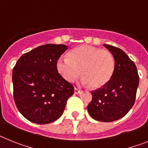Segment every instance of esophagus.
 <instances>
[{"label":"esophagus","instance_id":"1","mask_svg":"<svg viewBox=\"0 0 148 148\" xmlns=\"http://www.w3.org/2000/svg\"><path fill=\"white\" fill-rule=\"evenodd\" d=\"M74 92H75V94H78L81 92V90L78 88H77V87H75V88H74Z\"/></svg>","mask_w":148,"mask_h":148}]
</instances>
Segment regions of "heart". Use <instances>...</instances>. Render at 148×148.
<instances>
[{
  "instance_id": "1",
  "label": "heart",
  "mask_w": 148,
  "mask_h": 148,
  "mask_svg": "<svg viewBox=\"0 0 148 148\" xmlns=\"http://www.w3.org/2000/svg\"><path fill=\"white\" fill-rule=\"evenodd\" d=\"M56 67L66 82H73L82 72V84L99 88L105 85L113 76L115 60L109 51L82 45L70 51L69 58L61 56Z\"/></svg>"
}]
</instances>
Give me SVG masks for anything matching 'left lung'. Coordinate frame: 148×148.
<instances>
[{
	"label": "left lung",
	"mask_w": 148,
	"mask_h": 148,
	"mask_svg": "<svg viewBox=\"0 0 148 148\" xmlns=\"http://www.w3.org/2000/svg\"><path fill=\"white\" fill-rule=\"evenodd\" d=\"M115 60V70L110 80L92 91V101L87 111L94 119L110 122L122 118L134 104L139 77L136 66L119 48L104 44Z\"/></svg>",
	"instance_id": "1"
}]
</instances>
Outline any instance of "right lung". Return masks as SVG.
<instances>
[{
  "instance_id": "obj_1",
  "label": "right lung",
  "mask_w": 148,
  "mask_h": 148,
  "mask_svg": "<svg viewBox=\"0 0 148 148\" xmlns=\"http://www.w3.org/2000/svg\"><path fill=\"white\" fill-rule=\"evenodd\" d=\"M64 44H45L23 54L12 71L13 96L21 113L36 124L59 119L74 87L58 73L56 63L67 49Z\"/></svg>"
}]
</instances>
